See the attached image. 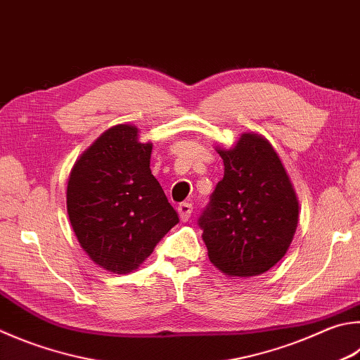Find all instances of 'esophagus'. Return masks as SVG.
<instances>
[{
    "mask_svg": "<svg viewBox=\"0 0 360 360\" xmlns=\"http://www.w3.org/2000/svg\"><path fill=\"white\" fill-rule=\"evenodd\" d=\"M192 211H193V206L191 205V202H181V205L178 206V214H179V219L182 221H187L188 219H191Z\"/></svg>",
    "mask_w": 360,
    "mask_h": 360,
    "instance_id": "esophagus-1",
    "label": "esophagus"
}]
</instances>
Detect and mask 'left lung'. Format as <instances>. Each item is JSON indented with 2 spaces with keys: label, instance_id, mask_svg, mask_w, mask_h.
Returning a JSON list of instances; mask_svg holds the SVG:
<instances>
[{
  "label": "left lung",
  "instance_id": "1",
  "mask_svg": "<svg viewBox=\"0 0 360 360\" xmlns=\"http://www.w3.org/2000/svg\"><path fill=\"white\" fill-rule=\"evenodd\" d=\"M225 165L198 220L209 261L228 277L261 276L285 257L299 220V201L276 149L258 132L217 145Z\"/></svg>",
  "mask_w": 360,
  "mask_h": 360
}]
</instances>
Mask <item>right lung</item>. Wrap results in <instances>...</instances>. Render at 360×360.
Wrapping results in <instances>:
<instances>
[{
    "mask_svg": "<svg viewBox=\"0 0 360 360\" xmlns=\"http://www.w3.org/2000/svg\"><path fill=\"white\" fill-rule=\"evenodd\" d=\"M134 124L107 129L70 169L68 214L82 248L113 274L139 269L179 217L149 168Z\"/></svg>",
    "mask_w": 360,
    "mask_h": 360,
    "instance_id": "1",
    "label": "right lung"
}]
</instances>
